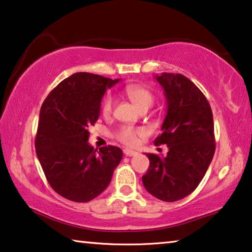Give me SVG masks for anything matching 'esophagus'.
I'll return each mask as SVG.
<instances>
[{"instance_id":"1","label":"esophagus","mask_w":252,"mask_h":252,"mask_svg":"<svg viewBox=\"0 0 252 252\" xmlns=\"http://www.w3.org/2000/svg\"><path fill=\"white\" fill-rule=\"evenodd\" d=\"M124 154H125L126 157H134V156H136L137 152H136V151H133V150L125 149V150H124Z\"/></svg>"}]
</instances>
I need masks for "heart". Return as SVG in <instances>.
I'll use <instances>...</instances> for the list:
<instances>
[{
  "instance_id": "b5f03b06",
  "label": "heart",
  "mask_w": 252,
  "mask_h": 252,
  "mask_svg": "<svg viewBox=\"0 0 252 252\" xmlns=\"http://www.w3.org/2000/svg\"><path fill=\"white\" fill-rule=\"evenodd\" d=\"M125 94L127 95L131 102H133L139 110L149 109L154 103V94L149 88L143 86H136V84H130L125 88ZM114 101L111 95H106L102 99L101 102V113L103 116H109L113 111ZM144 135V130L141 128H134L130 126H122L117 131L115 136L123 144L133 146L137 143L138 137Z\"/></svg>"
}]
</instances>
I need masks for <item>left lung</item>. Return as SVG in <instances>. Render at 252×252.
Instances as JSON below:
<instances>
[{
    "label": "left lung",
    "instance_id": "obj_1",
    "mask_svg": "<svg viewBox=\"0 0 252 252\" xmlns=\"http://www.w3.org/2000/svg\"><path fill=\"white\" fill-rule=\"evenodd\" d=\"M164 90L168 111L154 144L169 148L166 157L148 153L143 185L164 202L183 199L198 187L215 153L213 113L206 96L183 74L157 76Z\"/></svg>",
    "mask_w": 252,
    "mask_h": 252
}]
</instances>
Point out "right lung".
<instances>
[{"label":"right lung","instance_id":"add662e5","mask_svg":"<svg viewBox=\"0 0 252 252\" xmlns=\"http://www.w3.org/2000/svg\"><path fill=\"white\" fill-rule=\"evenodd\" d=\"M118 82L74 73L50 91L40 108L34 139L38 160L50 187L72 202L87 203L99 196L123 158L117 146L98 151L88 143L104 92Z\"/></svg>","mask_w":252,"mask_h":252}]
</instances>
